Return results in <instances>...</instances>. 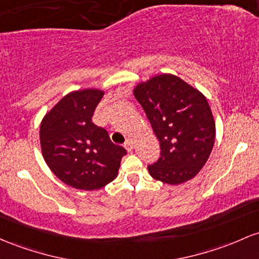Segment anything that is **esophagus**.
Masks as SVG:
<instances>
[{
  "mask_svg": "<svg viewBox=\"0 0 259 259\" xmlns=\"http://www.w3.org/2000/svg\"><path fill=\"white\" fill-rule=\"evenodd\" d=\"M124 146H125V149L127 150V151L132 152V151H133V149H134V143H133L132 139H127V140L125 141Z\"/></svg>",
  "mask_w": 259,
  "mask_h": 259,
  "instance_id": "obj_1",
  "label": "esophagus"
}]
</instances>
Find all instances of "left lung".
<instances>
[{"label":"left lung","mask_w":259,"mask_h":259,"mask_svg":"<svg viewBox=\"0 0 259 259\" xmlns=\"http://www.w3.org/2000/svg\"><path fill=\"white\" fill-rule=\"evenodd\" d=\"M160 141V158L150 175L163 183L192 180L208 161L215 143V121L203 93L175 75H158L134 88Z\"/></svg>","instance_id":"left-lung-1"}]
</instances>
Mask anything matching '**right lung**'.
<instances>
[{"label":"right lung","mask_w":259,"mask_h":259,"mask_svg":"<svg viewBox=\"0 0 259 259\" xmlns=\"http://www.w3.org/2000/svg\"><path fill=\"white\" fill-rule=\"evenodd\" d=\"M99 90L71 92L44 116L40 145L44 160L59 180L76 189L95 190L118 175L123 146L113 144L108 132L92 121L103 97Z\"/></svg>","instance_id":"add662e5"}]
</instances>
